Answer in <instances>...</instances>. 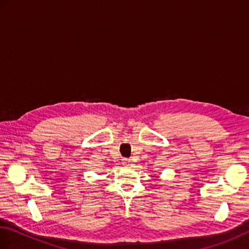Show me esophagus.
Masks as SVG:
<instances>
[{
	"label": "esophagus",
	"instance_id": "1",
	"mask_svg": "<svg viewBox=\"0 0 249 249\" xmlns=\"http://www.w3.org/2000/svg\"><path fill=\"white\" fill-rule=\"evenodd\" d=\"M123 165L125 166V167L130 166V165H131V160H128V159H124V160H123Z\"/></svg>",
	"mask_w": 249,
	"mask_h": 249
}]
</instances>
